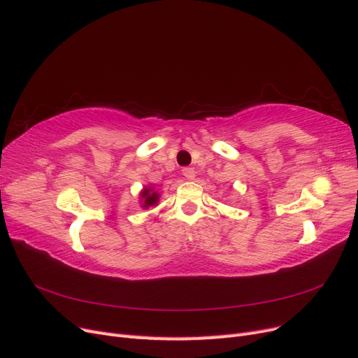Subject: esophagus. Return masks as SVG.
<instances>
[{
  "mask_svg": "<svg viewBox=\"0 0 358 358\" xmlns=\"http://www.w3.org/2000/svg\"><path fill=\"white\" fill-rule=\"evenodd\" d=\"M182 176L186 177L187 180H193L194 176H196V172H194L193 168H184V169H182Z\"/></svg>",
  "mask_w": 358,
  "mask_h": 358,
  "instance_id": "obj_1",
  "label": "esophagus"
}]
</instances>
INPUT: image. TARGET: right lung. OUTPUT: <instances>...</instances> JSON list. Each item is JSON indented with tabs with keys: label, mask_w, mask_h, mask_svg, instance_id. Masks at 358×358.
<instances>
[{
	"label": "right lung",
	"mask_w": 358,
	"mask_h": 358,
	"mask_svg": "<svg viewBox=\"0 0 358 358\" xmlns=\"http://www.w3.org/2000/svg\"><path fill=\"white\" fill-rule=\"evenodd\" d=\"M141 202L143 208H148V206H153L159 202V193L153 190V187H144L141 192Z\"/></svg>",
	"instance_id": "obj_1"
}]
</instances>
